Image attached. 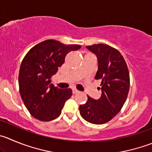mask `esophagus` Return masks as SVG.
Returning <instances> with one entry per match:
<instances>
[{"label":"esophagus","instance_id":"obj_1","mask_svg":"<svg viewBox=\"0 0 152 152\" xmlns=\"http://www.w3.org/2000/svg\"><path fill=\"white\" fill-rule=\"evenodd\" d=\"M79 91L78 90H77V89H73V90H72V93L73 94H77V93H79Z\"/></svg>","mask_w":152,"mask_h":152}]
</instances>
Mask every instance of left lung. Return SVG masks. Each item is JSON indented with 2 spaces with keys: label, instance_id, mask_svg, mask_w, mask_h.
I'll return each mask as SVG.
<instances>
[{
  "label": "left lung",
  "instance_id": "8db88e82",
  "mask_svg": "<svg viewBox=\"0 0 152 152\" xmlns=\"http://www.w3.org/2000/svg\"><path fill=\"white\" fill-rule=\"evenodd\" d=\"M86 48L98 59L95 78L102 80V95L98 100L87 96V102L79 107V110L86 121L101 125L110 121L123 107L129 92V72L124 57L114 48L95 44Z\"/></svg>",
  "mask_w": 152,
  "mask_h": 152
}]
</instances>
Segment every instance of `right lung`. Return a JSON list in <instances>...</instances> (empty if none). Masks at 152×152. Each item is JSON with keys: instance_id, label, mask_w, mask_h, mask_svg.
Wrapping results in <instances>:
<instances>
[{"instance_id": "right-lung-1", "label": "right lung", "mask_w": 152, "mask_h": 152, "mask_svg": "<svg viewBox=\"0 0 152 152\" xmlns=\"http://www.w3.org/2000/svg\"><path fill=\"white\" fill-rule=\"evenodd\" d=\"M80 48L48 39L32 48L24 57L18 75L20 95L34 118L48 122L60 116L72 91L55 87L50 79L64 63L66 54Z\"/></svg>"}]
</instances>
